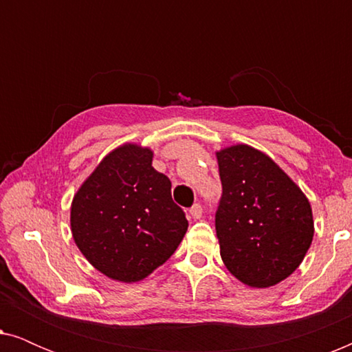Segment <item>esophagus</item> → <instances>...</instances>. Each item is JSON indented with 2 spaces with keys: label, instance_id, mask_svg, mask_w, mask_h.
<instances>
[{
  "label": "esophagus",
  "instance_id": "1",
  "mask_svg": "<svg viewBox=\"0 0 352 352\" xmlns=\"http://www.w3.org/2000/svg\"><path fill=\"white\" fill-rule=\"evenodd\" d=\"M189 214L192 219H200L201 214H204V210H201V205L200 204H195L192 208L189 210Z\"/></svg>",
  "mask_w": 352,
  "mask_h": 352
}]
</instances>
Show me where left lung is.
Here are the masks:
<instances>
[{"label":"left lung","instance_id":"obj_1","mask_svg":"<svg viewBox=\"0 0 352 352\" xmlns=\"http://www.w3.org/2000/svg\"><path fill=\"white\" fill-rule=\"evenodd\" d=\"M216 158L223 195L214 223L224 266L248 287L277 285L296 271L312 243L309 200L258 148L235 144Z\"/></svg>","mask_w":352,"mask_h":352}]
</instances>
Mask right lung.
I'll return each instance as SVG.
<instances>
[{"label": "right lung", "instance_id": "add662e5", "mask_svg": "<svg viewBox=\"0 0 352 352\" xmlns=\"http://www.w3.org/2000/svg\"><path fill=\"white\" fill-rule=\"evenodd\" d=\"M151 147L126 142L105 155L72 200L76 247L105 277L142 280L184 239V211L171 199V181L152 166Z\"/></svg>", "mask_w": 352, "mask_h": 352}]
</instances>
